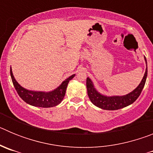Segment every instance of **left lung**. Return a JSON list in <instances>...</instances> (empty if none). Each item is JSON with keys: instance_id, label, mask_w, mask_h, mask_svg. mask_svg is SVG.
I'll return each instance as SVG.
<instances>
[{"instance_id": "obj_1", "label": "left lung", "mask_w": 153, "mask_h": 153, "mask_svg": "<svg viewBox=\"0 0 153 153\" xmlns=\"http://www.w3.org/2000/svg\"><path fill=\"white\" fill-rule=\"evenodd\" d=\"M146 63L147 66L146 58L145 57ZM147 67L146 69V72L144 74L143 79L140 85L135 89L133 91L124 96H113V97H107L104 96L99 93L94 87L93 82L89 77L86 79V88H87V94L92 103H93L97 107L101 108L106 110H117V109H122L133 103L140 97V93L145 86L146 80L147 77Z\"/></svg>"}]
</instances>
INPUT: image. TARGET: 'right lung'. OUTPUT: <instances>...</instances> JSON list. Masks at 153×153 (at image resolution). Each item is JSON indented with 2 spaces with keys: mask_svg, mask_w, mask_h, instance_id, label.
Instances as JSON below:
<instances>
[{
  "mask_svg": "<svg viewBox=\"0 0 153 153\" xmlns=\"http://www.w3.org/2000/svg\"><path fill=\"white\" fill-rule=\"evenodd\" d=\"M10 76L14 88L24 102H26L31 106L47 108L56 106L61 102L66 93L68 83L70 79H72L75 76V74L70 76V77L65 79L57 88L51 92L32 91L24 89L17 83L13 77L11 67H10Z\"/></svg>",
  "mask_w": 153,
  "mask_h": 153,
  "instance_id": "1",
  "label": "right lung"
}]
</instances>
